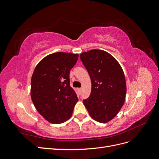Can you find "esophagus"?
Masks as SVG:
<instances>
[{
	"label": "esophagus",
	"mask_w": 159,
	"mask_h": 159,
	"mask_svg": "<svg viewBox=\"0 0 159 159\" xmlns=\"http://www.w3.org/2000/svg\"><path fill=\"white\" fill-rule=\"evenodd\" d=\"M81 88H78V93H79V94L81 93Z\"/></svg>",
	"instance_id": "34e87169"
}]
</instances>
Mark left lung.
<instances>
[{
	"label": "left lung",
	"instance_id": "obj_1",
	"mask_svg": "<svg viewBox=\"0 0 159 159\" xmlns=\"http://www.w3.org/2000/svg\"><path fill=\"white\" fill-rule=\"evenodd\" d=\"M80 59L91 80V94L83 103L91 118L107 123L116 116L125 99L123 71L118 61L103 50L83 52Z\"/></svg>",
	"mask_w": 159,
	"mask_h": 159
}]
</instances>
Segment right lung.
Returning <instances> with one entry per match:
<instances>
[{"label": "right lung", "mask_w": 159, "mask_h": 159, "mask_svg": "<svg viewBox=\"0 0 159 159\" xmlns=\"http://www.w3.org/2000/svg\"><path fill=\"white\" fill-rule=\"evenodd\" d=\"M78 60V54L54 53L43 58L33 72L32 102L42 116L52 123L69 119L78 101L70 80V71Z\"/></svg>", "instance_id": "obj_1"}]
</instances>
